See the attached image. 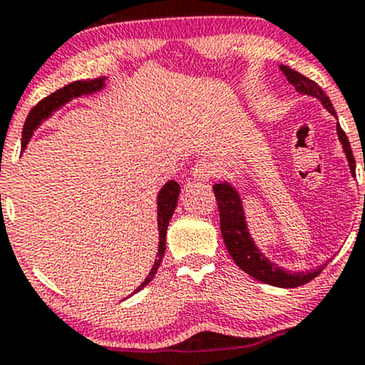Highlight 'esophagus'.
I'll return each mask as SVG.
<instances>
[{"label": "esophagus", "mask_w": 365, "mask_h": 365, "mask_svg": "<svg viewBox=\"0 0 365 365\" xmlns=\"http://www.w3.org/2000/svg\"><path fill=\"white\" fill-rule=\"evenodd\" d=\"M212 175H215V166L207 159H200V161L195 163L194 168H192V177H194V180L207 182V180L212 178Z\"/></svg>", "instance_id": "obj_1"}]
</instances>
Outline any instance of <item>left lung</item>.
<instances>
[{"label":"left lung","mask_w":365,"mask_h":365,"mask_svg":"<svg viewBox=\"0 0 365 365\" xmlns=\"http://www.w3.org/2000/svg\"><path fill=\"white\" fill-rule=\"evenodd\" d=\"M279 68H282V72L287 75L288 82H290L292 86L300 92V94L312 96V98L319 99L322 106H324L331 115L336 116V111H334L329 98L324 94V91H322L316 82L311 81V78L304 77L302 73L295 72V70H292L290 66L287 65H279ZM336 132H338V139H340L343 145V150H345V156L349 159L351 175H354L355 158H354V153H351L350 142L346 139L345 132L341 130L340 123L336 125ZM212 190H215L217 207H220L221 235H223L226 249H228V254L232 255V259L235 261L237 266L240 267L242 271H245L247 274H250L254 279H257V282L273 284V287L295 288V287H302V284L309 283L311 279L316 278L322 269H324L328 262L322 264L319 267H316V269L299 271V273H295V271H287L283 269L282 266H278V264L271 262L269 259H267L266 255L257 249V245L254 244L252 237H250L249 228H247L244 206H242V199L237 188L233 187L232 183L223 182V183H216V185L212 187Z\"/></svg>","instance_id":"left-lung-1"}]
</instances>
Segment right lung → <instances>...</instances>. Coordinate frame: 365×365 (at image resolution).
<instances>
[{
    "instance_id": "right-lung-1",
    "label": "right lung",
    "mask_w": 365,
    "mask_h": 365,
    "mask_svg": "<svg viewBox=\"0 0 365 365\" xmlns=\"http://www.w3.org/2000/svg\"><path fill=\"white\" fill-rule=\"evenodd\" d=\"M104 81H106V77L94 78V81H75L72 83H68V86L58 89L56 92H53L51 96L44 98L43 101L37 103L36 106L31 110V113H29L27 120H25L24 132H22V149H25V145L29 144L31 137L34 135V130L39 127L44 120H48L54 111L60 110L63 104L70 103L75 98H81V96H89V94H94V92H99L104 86H106ZM178 194H180V185L175 182V180L166 182L165 185H163L161 190H159V194H158V230H159L158 255H156V259H154L153 269L149 271L148 278H145L144 282H142L139 287L135 288V292L133 293L140 292L142 288H144L145 284H148L150 279L154 278L159 264H161V261H163V255H165V250H166V230H168L170 220H171V216H173L175 207H177Z\"/></svg>"
}]
</instances>
